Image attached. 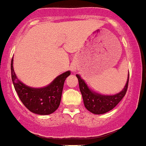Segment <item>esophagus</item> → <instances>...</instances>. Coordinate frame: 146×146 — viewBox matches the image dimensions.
Instances as JSON below:
<instances>
[{"mask_svg": "<svg viewBox=\"0 0 146 146\" xmlns=\"http://www.w3.org/2000/svg\"><path fill=\"white\" fill-rule=\"evenodd\" d=\"M71 70L73 71V72L75 71V67H74V66H72V67H71Z\"/></svg>", "mask_w": 146, "mask_h": 146, "instance_id": "obj_1", "label": "esophagus"}]
</instances>
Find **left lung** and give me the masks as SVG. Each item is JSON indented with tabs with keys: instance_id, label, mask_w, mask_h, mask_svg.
Segmentation results:
<instances>
[{
	"instance_id": "left-lung-1",
	"label": "left lung",
	"mask_w": 146,
	"mask_h": 146,
	"mask_svg": "<svg viewBox=\"0 0 146 146\" xmlns=\"http://www.w3.org/2000/svg\"><path fill=\"white\" fill-rule=\"evenodd\" d=\"M76 76L79 82V87L84 100V106L89 111L94 114H104L113 109L127 92L129 81V74L125 88L121 92L114 96H102L92 92L89 89L86 83L83 79H81L80 76L78 74Z\"/></svg>"
}]
</instances>
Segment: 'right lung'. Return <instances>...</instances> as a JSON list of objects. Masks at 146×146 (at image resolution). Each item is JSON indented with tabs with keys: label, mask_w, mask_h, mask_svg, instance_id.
Returning a JSON list of instances; mask_svg holds the SVG:
<instances>
[{
	"label": "right lung",
	"mask_w": 146,
	"mask_h": 146,
	"mask_svg": "<svg viewBox=\"0 0 146 146\" xmlns=\"http://www.w3.org/2000/svg\"><path fill=\"white\" fill-rule=\"evenodd\" d=\"M13 59L11 61V76L15 90L23 104L34 113L48 115L59 108L66 78L70 72L60 74L46 87L35 89L26 86L17 79L13 69Z\"/></svg>",
	"instance_id": "obj_1"
}]
</instances>
